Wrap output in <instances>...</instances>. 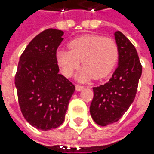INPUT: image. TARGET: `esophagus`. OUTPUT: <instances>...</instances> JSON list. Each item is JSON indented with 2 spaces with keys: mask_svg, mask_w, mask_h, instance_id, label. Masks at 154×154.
<instances>
[{
  "mask_svg": "<svg viewBox=\"0 0 154 154\" xmlns=\"http://www.w3.org/2000/svg\"><path fill=\"white\" fill-rule=\"evenodd\" d=\"M84 88L83 86H79V85H75V91H81Z\"/></svg>",
  "mask_w": 154,
  "mask_h": 154,
  "instance_id": "34e87169",
  "label": "esophagus"
}]
</instances>
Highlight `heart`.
Listing matches in <instances>:
<instances>
[{
	"label": "heart",
	"mask_w": 154,
	"mask_h": 154,
	"mask_svg": "<svg viewBox=\"0 0 154 154\" xmlns=\"http://www.w3.org/2000/svg\"><path fill=\"white\" fill-rule=\"evenodd\" d=\"M69 50L56 51V62L66 78L73 75L82 62L83 67L76 74L79 81H88L107 76L118 61L119 50L116 40L100 35H85L71 40Z\"/></svg>",
	"instance_id": "heart-1"
}]
</instances>
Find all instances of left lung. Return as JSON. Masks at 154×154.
<instances>
[{"instance_id":"obj_1","label":"left lung","mask_w":154,"mask_h":154,"mask_svg":"<svg viewBox=\"0 0 154 154\" xmlns=\"http://www.w3.org/2000/svg\"><path fill=\"white\" fill-rule=\"evenodd\" d=\"M118 45V64L109 81L93 88L90 112L99 126L117 122L128 110L135 99L142 66L138 52L129 39L120 31L115 32Z\"/></svg>"}]
</instances>
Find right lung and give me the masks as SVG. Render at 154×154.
Wrapping results in <instances>:
<instances>
[{"label":"right lung","instance_id":"obj_1","mask_svg":"<svg viewBox=\"0 0 154 154\" xmlns=\"http://www.w3.org/2000/svg\"><path fill=\"white\" fill-rule=\"evenodd\" d=\"M63 32L49 28L36 36L22 54L14 78L25 119L40 130L60 127L64 121L75 86L59 74L56 51Z\"/></svg>","mask_w":154,"mask_h":154}]
</instances>
